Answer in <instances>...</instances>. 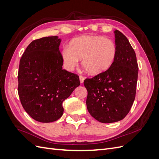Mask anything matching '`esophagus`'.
<instances>
[{
	"label": "esophagus",
	"mask_w": 159,
	"mask_h": 159,
	"mask_svg": "<svg viewBox=\"0 0 159 159\" xmlns=\"http://www.w3.org/2000/svg\"><path fill=\"white\" fill-rule=\"evenodd\" d=\"M84 80H85V78H84V77L81 76V75H80V83H81V84H83V83H84Z\"/></svg>",
	"instance_id": "obj_1"
}]
</instances>
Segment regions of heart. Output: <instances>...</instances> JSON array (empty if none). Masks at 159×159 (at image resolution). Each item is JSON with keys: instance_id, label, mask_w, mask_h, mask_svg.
Wrapping results in <instances>:
<instances>
[{"instance_id": "1", "label": "heart", "mask_w": 159, "mask_h": 159, "mask_svg": "<svg viewBox=\"0 0 159 159\" xmlns=\"http://www.w3.org/2000/svg\"><path fill=\"white\" fill-rule=\"evenodd\" d=\"M117 53L114 41L102 36H82L74 38L61 52L65 68L70 71L81 60L83 68L91 75L107 71L113 64Z\"/></svg>"}]
</instances>
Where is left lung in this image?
Here are the masks:
<instances>
[{
    "mask_svg": "<svg viewBox=\"0 0 159 159\" xmlns=\"http://www.w3.org/2000/svg\"><path fill=\"white\" fill-rule=\"evenodd\" d=\"M117 57L106 71L84 80L88 90L86 105L89 113L103 123L123 119L135 98L139 67L135 52L127 37L114 31Z\"/></svg>",
    "mask_w": 159,
    "mask_h": 159,
    "instance_id": "obj_1",
    "label": "left lung"
}]
</instances>
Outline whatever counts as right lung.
<instances>
[{
	"label": "right lung",
	"instance_id": "obj_1",
	"mask_svg": "<svg viewBox=\"0 0 159 159\" xmlns=\"http://www.w3.org/2000/svg\"><path fill=\"white\" fill-rule=\"evenodd\" d=\"M61 38L48 36L32 41L20 60L18 95L23 108L41 123L57 121L62 103L80 85L79 76L62 69Z\"/></svg>",
	"mask_w": 159,
	"mask_h": 159
}]
</instances>
